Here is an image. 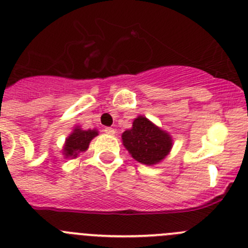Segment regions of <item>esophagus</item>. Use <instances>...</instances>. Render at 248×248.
<instances>
[{"mask_svg":"<svg viewBox=\"0 0 248 248\" xmlns=\"http://www.w3.org/2000/svg\"><path fill=\"white\" fill-rule=\"evenodd\" d=\"M104 132H105V133H107V134H109V136H114V134L116 133V132H115V129L111 128V127H105Z\"/></svg>","mask_w":248,"mask_h":248,"instance_id":"esophagus-1","label":"esophagus"}]
</instances>
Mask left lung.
I'll use <instances>...</instances> for the list:
<instances>
[{
    "label": "left lung",
    "instance_id": "left-lung-1",
    "mask_svg": "<svg viewBox=\"0 0 248 248\" xmlns=\"http://www.w3.org/2000/svg\"><path fill=\"white\" fill-rule=\"evenodd\" d=\"M122 143L132 157L143 165H156L170 154L172 137L146 117L138 116L131 129L122 133Z\"/></svg>",
    "mask_w": 248,
    "mask_h": 248
}]
</instances>
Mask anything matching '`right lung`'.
<instances>
[{
	"label": "right lung",
	"mask_w": 248,
	"mask_h": 248,
	"mask_svg": "<svg viewBox=\"0 0 248 248\" xmlns=\"http://www.w3.org/2000/svg\"><path fill=\"white\" fill-rule=\"evenodd\" d=\"M95 136H98L97 129L83 131L80 127H75L73 133L65 140V145H64V155H65V157H78V154L87 150L91 140Z\"/></svg>",
	"instance_id": "obj_1"
}]
</instances>
